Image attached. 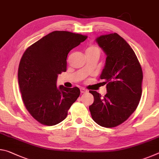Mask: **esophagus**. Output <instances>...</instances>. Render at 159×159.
Returning <instances> with one entry per match:
<instances>
[{"label": "esophagus", "mask_w": 159, "mask_h": 159, "mask_svg": "<svg viewBox=\"0 0 159 159\" xmlns=\"http://www.w3.org/2000/svg\"><path fill=\"white\" fill-rule=\"evenodd\" d=\"M80 93H86L88 92V90H86V89H85V88H80Z\"/></svg>", "instance_id": "1"}]
</instances>
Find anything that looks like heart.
<instances>
[{
	"instance_id": "obj_1",
	"label": "heart",
	"mask_w": 159,
	"mask_h": 159,
	"mask_svg": "<svg viewBox=\"0 0 159 159\" xmlns=\"http://www.w3.org/2000/svg\"><path fill=\"white\" fill-rule=\"evenodd\" d=\"M99 52V48L98 47L95 46V45H91V46L88 47L86 50L85 52Z\"/></svg>"
}]
</instances>
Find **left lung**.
I'll list each match as a JSON object with an SVG mask.
<instances>
[{
    "instance_id": "8db88e82",
    "label": "left lung",
    "mask_w": 159,
    "mask_h": 159,
    "mask_svg": "<svg viewBox=\"0 0 159 159\" xmlns=\"http://www.w3.org/2000/svg\"><path fill=\"white\" fill-rule=\"evenodd\" d=\"M95 41L107 55L99 78L107 84V93L102 98L90 90L94 102L89 109L98 125L113 128L127 120L138 107L143 75L135 53L118 34L102 35Z\"/></svg>"
}]
</instances>
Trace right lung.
<instances>
[{
  "label": "right lung",
  "mask_w": 159,
  "mask_h": 159,
  "mask_svg": "<svg viewBox=\"0 0 159 159\" xmlns=\"http://www.w3.org/2000/svg\"><path fill=\"white\" fill-rule=\"evenodd\" d=\"M87 39L81 34L55 31L26 50L18 69L24 104L39 123L55 125L64 120L80 95L79 88L57 87L58 75L66 71L70 50Z\"/></svg>",
  "instance_id": "right-lung-1"
}]
</instances>
